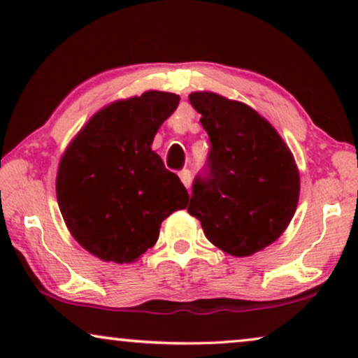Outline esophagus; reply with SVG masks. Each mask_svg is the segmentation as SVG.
Returning a JSON list of instances; mask_svg holds the SVG:
<instances>
[{"instance_id":"obj_1","label":"esophagus","mask_w":358,"mask_h":358,"mask_svg":"<svg viewBox=\"0 0 358 358\" xmlns=\"http://www.w3.org/2000/svg\"><path fill=\"white\" fill-rule=\"evenodd\" d=\"M179 178H180V180H182V184L185 185V187H190V180H192V174H190V171L189 169H182L179 173Z\"/></svg>"}]
</instances>
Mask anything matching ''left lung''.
I'll list each match as a JSON object with an SVG mask.
<instances>
[{
    "mask_svg": "<svg viewBox=\"0 0 358 358\" xmlns=\"http://www.w3.org/2000/svg\"><path fill=\"white\" fill-rule=\"evenodd\" d=\"M210 153L195 176L187 212L210 243L236 257L272 244L293 218L300 176L275 129L243 102L192 92Z\"/></svg>",
    "mask_w": 358,
    "mask_h": 358,
    "instance_id": "8db88e82",
    "label": "left lung"
}]
</instances>
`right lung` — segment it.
<instances>
[{"instance_id": "add662e5", "label": "right lung", "mask_w": 358, "mask_h": 358, "mask_svg": "<svg viewBox=\"0 0 358 358\" xmlns=\"http://www.w3.org/2000/svg\"><path fill=\"white\" fill-rule=\"evenodd\" d=\"M179 96L148 91L107 106L63 155L57 199L73 238L102 261L127 264L155 246L159 227L189 203L151 143Z\"/></svg>"}]
</instances>
